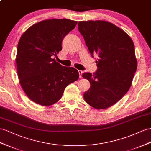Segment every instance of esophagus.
Wrapping results in <instances>:
<instances>
[{
	"instance_id": "esophagus-1",
	"label": "esophagus",
	"mask_w": 151,
	"mask_h": 151,
	"mask_svg": "<svg viewBox=\"0 0 151 151\" xmlns=\"http://www.w3.org/2000/svg\"><path fill=\"white\" fill-rule=\"evenodd\" d=\"M78 73H79V76H80V78H82L83 71H81V70H78Z\"/></svg>"
}]
</instances>
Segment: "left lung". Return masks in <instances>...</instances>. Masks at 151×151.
<instances>
[{
    "label": "left lung",
    "mask_w": 151,
    "mask_h": 151,
    "mask_svg": "<svg viewBox=\"0 0 151 151\" xmlns=\"http://www.w3.org/2000/svg\"><path fill=\"white\" fill-rule=\"evenodd\" d=\"M78 26L92 57H98L96 71L82 75L91 83L83 98L95 109H105L119 101L130 88L137 68L133 42L109 22L83 21Z\"/></svg>",
    "instance_id": "1"
}]
</instances>
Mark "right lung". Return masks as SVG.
<instances>
[{"mask_svg":"<svg viewBox=\"0 0 151 151\" xmlns=\"http://www.w3.org/2000/svg\"><path fill=\"white\" fill-rule=\"evenodd\" d=\"M76 21L50 19L32 25L22 34L16 58L20 83L30 99L50 106L61 98L65 88L79 78L77 69L63 66L53 57L62 50L64 37Z\"/></svg>","mask_w":151,"mask_h":151,"instance_id":"right-lung-1","label":"right lung"}]
</instances>
